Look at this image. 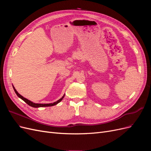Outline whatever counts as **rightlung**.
Listing matches in <instances>:
<instances>
[{
	"label": "right lung",
	"instance_id": "add662e5",
	"mask_svg": "<svg viewBox=\"0 0 151 151\" xmlns=\"http://www.w3.org/2000/svg\"><path fill=\"white\" fill-rule=\"evenodd\" d=\"M12 87H13V88H14V91H15V93H16V94H17V96L19 98H20L21 99H22L23 100V101L25 102V103H26L27 104H28V105H29L30 106H32V107H33V108H39V107H48V106H54V105H56V104H57L58 103H60L62 100L63 99V98H64V96H65V94L60 99H58L57 101H56V102H54V103H48V104H41V103H33V102H32V101H29V100H28V99H26V98H24L23 96H21L20 94H19L17 93V91H16V89H15V88L13 86H12Z\"/></svg>",
	"mask_w": 151,
	"mask_h": 151
}]
</instances>
